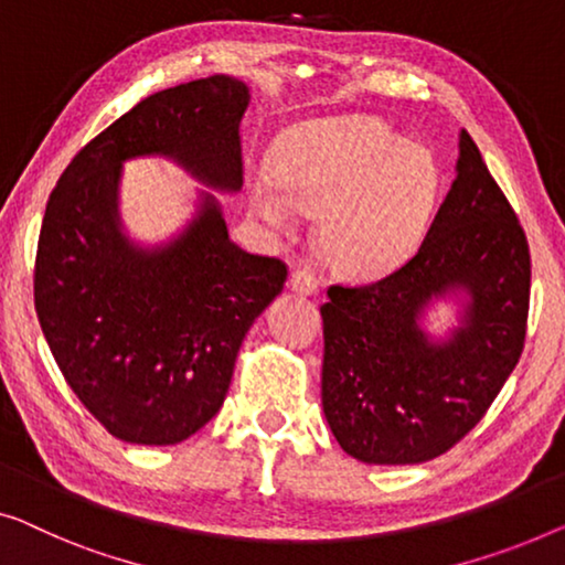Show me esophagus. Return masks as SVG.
Wrapping results in <instances>:
<instances>
[{"label":"esophagus","mask_w":565,"mask_h":565,"mask_svg":"<svg viewBox=\"0 0 565 565\" xmlns=\"http://www.w3.org/2000/svg\"><path fill=\"white\" fill-rule=\"evenodd\" d=\"M289 286H291V291L305 294V297H309V294H317V286H319L317 274L307 266L297 268V271H291V276H289Z\"/></svg>","instance_id":"1"}]
</instances>
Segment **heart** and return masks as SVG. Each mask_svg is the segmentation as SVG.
<instances>
[{
    "label": "heart",
    "mask_w": 565,
    "mask_h": 565,
    "mask_svg": "<svg viewBox=\"0 0 565 565\" xmlns=\"http://www.w3.org/2000/svg\"><path fill=\"white\" fill-rule=\"evenodd\" d=\"M439 164L418 141L348 116L286 134L274 172L250 180L254 210L276 231L319 215V248L340 274L373 279L414 256L439 202Z\"/></svg>",
    "instance_id": "heart-1"
}]
</instances>
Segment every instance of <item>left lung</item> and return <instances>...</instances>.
<instances>
[{
  "mask_svg": "<svg viewBox=\"0 0 565 565\" xmlns=\"http://www.w3.org/2000/svg\"><path fill=\"white\" fill-rule=\"evenodd\" d=\"M462 299L460 327L431 341V298ZM530 248L515 210L469 134L457 180L414 258L373 284L327 289L322 408L365 465H420L479 424L525 344Z\"/></svg>",
  "mask_w": 565,
  "mask_h": 565,
  "instance_id": "left-lung-1",
  "label": "left lung"
}]
</instances>
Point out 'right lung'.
<instances>
[{
    "instance_id": "1",
    "label": "right lung",
    "mask_w": 565,
    "mask_h": 565,
    "mask_svg": "<svg viewBox=\"0 0 565 565\" xmlns=\"http://www.w3.org/2000/svg\"><path fill=\"white\" fill-rule=\"evenodd\" d=\"M248 98L231 75L159 90L90 139L50 192L35 258L42 334L78 401L121 441L200 431L223 406L243 337L284 289V260L235 246L210 192L164 246L121 231L126 159L162 154L210 188L241 190Z\"/></svg>"
}]
</instances>
